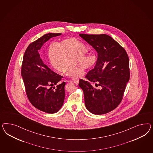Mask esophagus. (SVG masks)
I'll return each instance as SVG.
<instances>
[{
	"instance_id": "1",
	"label": "esophagus",
	"mask_w": 153,
	"mask_h": 153,
	"mask_svg": "<svg viewBox=\"0 0 153 153\" xmlns=\"http://www.w3.org/2000/svg\"><path fill=\"white\" fill-rule=\"evenodd\" d=\"M74 83H75L76 85H78L79 82V79H76V80H74Z\"/></svg>"
}]
</instances>
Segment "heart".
Segmentation results:
<instances>
[{
	"instance_id": "heart-1",
	"label": "heart",
	"mask_w": 153,
	"mask_h": 153,
	"mask_svg": "<svg viewBox=\"0 0 153 153\" xmlns=\"http://www.w3.org/2000/svg\"><path fill=\"white\" fill-rule=\"evenodd\" d=\"M85 46L82 42L74 38H67L58 42H49L46 48L48 61L56 72H62L73 79H80L85 72L74 65L77 60L79 65L83 69L89 68L97 59L93 52L83 53Z\"/></svg>"
}]
</instances>
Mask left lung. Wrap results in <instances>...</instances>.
<instances>
[{
    "instance_id": "8db88e82",
    "label": "left lung",
    "mask_w": 153,
    "mask_h": 153,
    "mask_svg": "<svg viewBox=\"0 0 153 153\" xmlns=\"http://www.w3.org/2000/svg\"><path fill=\"white\" fill-rule=\"evenodd\" d=\"M60 35L46 33L31 43L25 52L22 64L21 76L29 101L33 107L48 113H55L62 107L65 83H59L63 77L43 63L39 51L51 38ZM53 85L56 88L53 87Z\"/></svg>"
}]
</instances>
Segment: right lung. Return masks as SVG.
I'll use <instances>...</instances> for the list:
<instances>
[{
  "label": "right lung",
  "mask_w": 153,
  "mask_h": 153,
  "mask_svg": "<svg viewBox=\"0 0 153 153\" xmlns=\"http://www.w3.org/2000/svg\"><path fill=\"white\" fill-rule=\"evenodd\" d=\"M79 35L97 53L94 68L85 76L89 81H79L85 106L94 114H106L118 107L122 100L130 79L129 58L125 49L108 35ZM91 82L95 83L100 88H94Z\"/></svg>",
  "instance_id": "obj_1"
}]
</instances>
